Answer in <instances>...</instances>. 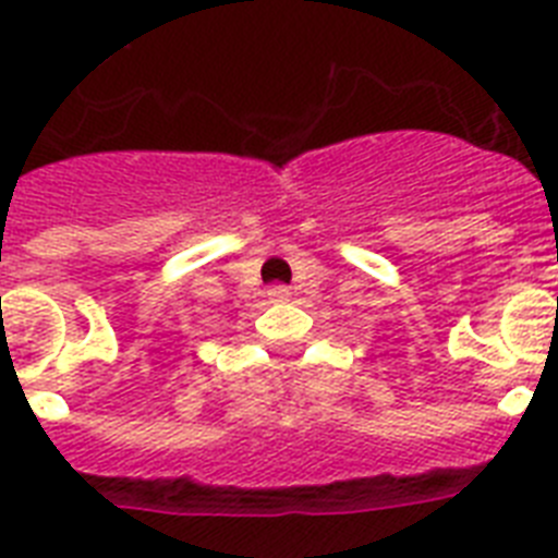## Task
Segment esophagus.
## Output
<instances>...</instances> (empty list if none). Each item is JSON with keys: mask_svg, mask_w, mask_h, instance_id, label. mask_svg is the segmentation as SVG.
<instances>
[{"mask_svg": "<svg viewBox=\"0 0 558 558\" xmlns=\"http://www.w3.org/2000/svg\"><path fill=\"white\" fill-rule=\"evenodd\" d=\"M268 296L274 299V302H282V299L290 296V290L284 288V284H270V288H268Z\"/></svg>", "mask_w": 558, "mask_h": 558, "instance_id": "obj_1", "label": "esophagus"}]
</instances>
